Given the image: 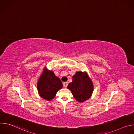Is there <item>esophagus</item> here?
I'll list each match as a JSON object with an SVG mask.
<instances>
[{
    "label": "esophagus",
    "instance_id": "obj_1",
    "mask_svg": "<svg viewBox=\"0 0 134 134\" xmlns=\"http://www.w3.org/2000/svg\"><path fill=\"white\" fill-rule=\"evenodd\" d=\"M68 82H64V83H63V85H64V87H67V86H68Z\"/></svg>",
    "mask_w": 134,
    "mask_h": 134
}]
</instances>
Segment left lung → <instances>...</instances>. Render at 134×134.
Masks as SVG:
<instances>
[{"mask_svg": "<svg viewBox=\"0 0 134 134\" xmlns=\"http://www.w3.org/2000/svg\"><path fill=\"white\" fill-rule=\"evenodd\" d=\"M72 82L67 88L71 91L74 97L78 102L88 100L93 91V85L86 72L78 71L72 76Z\"/></svg>", "mask_w": 134, "mask_h": 134, "instance_id": "1", "label": "left lung"}]
</instances>
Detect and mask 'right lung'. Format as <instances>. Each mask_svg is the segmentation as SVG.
<instances>
[{
  "instance_id": "1",
  "label": "right lung",
  "mask_w": 134,
  "mask_h": 134,
  "mask_svg": "<svg viewBox=\"0 0 134 134\" xmlns=\"http://www.w3.org/2000/svg\"><path fill=\"white\" fill-rule=\"evenodd\" d=\"M62 87L63 84L60 80L55 76L53 71L48 70L45 67L37 84L40 96L47 101H50Z\"/></svg>"
}]
</instances>
